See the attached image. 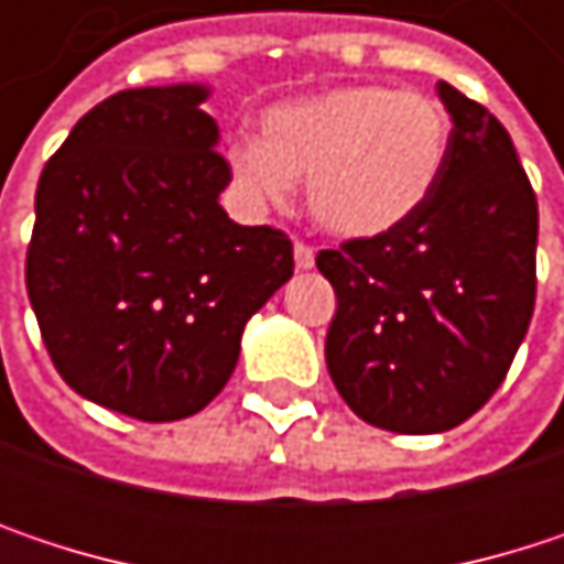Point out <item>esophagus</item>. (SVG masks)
<instances>
[{
  "label": "esophagus",
  "mask_w": 564,
  "mask_h": 564,
  "mask_svg": "<svg viewBox=\"0 0 564 564\" xmlns=\"http://www.w3.org/2000/svg\"><path fill=\"white\" fill-rule=\"evenodd\" d=\"M293 264H296L300 271H310V268L316 264L313 248H310V245H303V241H296V245H293Z\"/></svg>",
  "instance_id": "1"
}]
</instances>
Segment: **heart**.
Returning <instances> with one entry per match:
<instances>
[{
	"label": "heart",
	"instance_id": "heart-1",
	"mask_svg": "<svg viewBox=\"0 0 564 564\" xmlns=\"http://www.w3.org/2000/svg\"><path fill=\"white\" fill-rule=\"evenodd\" d=\"M451 153L444 107L417 90L339 84L264 110L261 140L231 147V172L258 202L283 205L306 178V212L333 238L376 241L431 198Z\"/></svg>",
	"mask_w": 564,
	"mask_h": 564
}]
</instances>
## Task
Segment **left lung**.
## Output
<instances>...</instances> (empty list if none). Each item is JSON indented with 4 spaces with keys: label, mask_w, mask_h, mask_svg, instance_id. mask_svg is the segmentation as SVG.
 Returning a JSON list of instances; mask_svg holds the SVG:
<instances>
[{
    "label": "left lung",
    "mask_w": 564,
    "mask_h": 564,
    "mask_svg": "<svg viewBox=\"0 0 564 564\" xmlns=\"http://www.w3.org/2000/svg\"><path fill=\"white\" fill-rule=\"evenodd\" d=\"M451 153L427 205L392 235L319 251L336 290L326 366L369 424L441 434L507 379L535 306L539 205L503 123L447 80Z\"/></svg>",
    "instance_id": "1"
}]
</instances>
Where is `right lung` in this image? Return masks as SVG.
<instances>
[{"label":"right lung","mask_w":564,"mask_h":564,"mask_svg":"<svg viewBox=\"0 0 564 564\" xmlns=\"http://www.w3.org/2000/svg\"><path fill=\"white\" fill-rule=\"evenodd\" d=\"M208 84L133 87L77 120L39 178L25 286L61 379L140 421L202 411L248 319L293 278L290 238L238 225Z\"/></svg>","instance_id":"right-lung-1"}]
</instances>
